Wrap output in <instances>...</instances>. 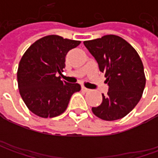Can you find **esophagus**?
I'll return each instance as SVG.
<instances>
[{
	"instance_id": "obj_1",
	"label": "esophagus",
	"mask_w": 158,
	"mask_h": 158,
	"mask_svg": "<svg viewBox=\"0 0 158 158\" xmlns=\"http://www.w3.org/2000/svg\"><path fill=\"white\" fill-rule=\"evenodd\" d=\"M82 90H83V91H85V92H88L89 90V89L85 88V87H84V86H82Z\"/></svg>"
}]
</instances>
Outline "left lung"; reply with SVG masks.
<instances>
[{"label":"left lung","mask_w":158,"mask_h":158,"mask_svg":"<svg viewBox=\"0 0 158 158\" xmlns=\"http://www.w3.org/2000/svg\"><path fill=\"white\" fill-rule=\"evenodd\" d=\"M105 73L107 95L100 106L92 107L95 115L104 120L125 117L140 101L146 79L142 60L135 48L122 38L106 35L83 42Z\"/></svg>","instance_id":"1"}]
</instances>
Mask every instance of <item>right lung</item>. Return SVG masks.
Masks as SVG:
<instances>
[{
  "mask_svg": "<svg viewBox=\"0 0 158 158\" xmlns=\"http://www.w3.org/2000/svg\"><path fill=\"white\" fill-rule=\"evenodd\" d=\"M80 41L50 35L37 40L27 49L17 70L18 89L29 110L42 118H53L67 109L79 83L60 79L65 57Z\"/></svg>",
  "mask_w": 158,
  "mask_h": 158,
  "instance_id": "right-lung-1",
  "label": "right lung"
}]
</instances>
